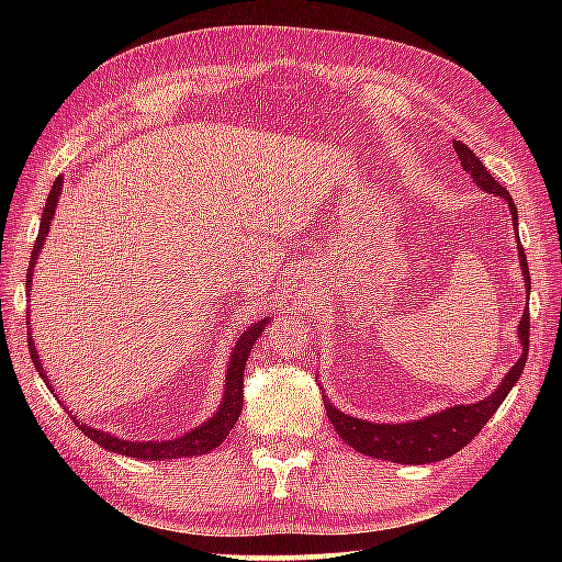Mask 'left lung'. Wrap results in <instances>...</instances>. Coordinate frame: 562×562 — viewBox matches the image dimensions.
Segmentation results:
<instances>
[{"label":"left lung","mask_w":562,"mask_h":562,"mask_svg":"<svg viewBox=\"0 0 562 562\" xmlns=\"http://www.w3.org/2000/svg\"><path fill=\"white\" fill-rule=\"evenodd\" d=\"M453 149H457V157L463 166V171L473 178L475 186L485 190L487 195H497L507 202L512 224H515V232H517L519 226H517L515 200L509 198L507 190L495 181L491 171L485 169V164L475 157L463 142L453 139ZM517 248H519L524 288H527V294H529L531 278H529V266H527V256H524L521 241H517ZM517 338L521 342V357L512 364V369L505 374V379L499 381V386L491 393V396H485L479 403L451 405V408L425 415L420 420H411V423H369V420H362V417L345 415L328 401V396H324L328 420L333 427H336V432L340 435L345 445H350L355 451L364 453V457L393 461V463H408V465L449 459L451 453L463 449L475 435L481 432L483 425L491 420L493 413L503 405L512 386L519 381L524 364H527V352H529V312H524L519 321Z\"/></svg>","instance_id":"obj_1"}]
</instances>
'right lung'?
<instances>
[{
    "mask_svg": "<svg viewBox=\"0 0 562 562\" xmlns=\"http://www.w3.org/2000/svg\"><path fill=\"white\" fill-rule=\"evenodd\" d=\"M63 183H65V178L57 176L53 188H50V195H47V202H45L38 238H35V246L31 250V262H29V272H26V290L29 292L33 288V268H35V262H38V256H41L43 244H45V236H47V232H50L53 220H55V210H57L59 193H63ZM268 321L270 318L266 316V318L256 321V324H250L241 333V336H238V340L234 342V348L229 352V364H226V379H224V393H222L220 408H217V413H212V417H207L205 423L195 425L193 429H188V432H183L181 437H173V439L137 441V439L115 437V435L103 432V429H97V427H91L87 423H79L77 415H75V420L81 427V432L87 435L89 439L97 441L99 447L109 449L113 453H123V457L147 459V461H169V459H183V457H200V453H207L212 449H217L222 441L226 439V435L232 432V427L236 425L238 415H241L244 369H246L250 350H254V342L262 336V330H266ZM26 328H29L31 360H33L35 369H38L41 379L45 381V386L50 389L53 396L57 398V391L53 389V381L47 379V372H45V367L41 362V355H38V350H35V340H33V333H31V308H29ZM59 403H63V401H59Z\"/></svg>",
    "mask_w": 562,
    "mask_h": 562,
    "instance_id": "1",
    "label": "right lung"
}]
</instances>
